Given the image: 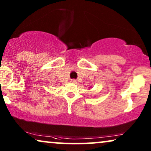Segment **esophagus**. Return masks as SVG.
<instances>
[{"label": "esophagus", "instance_id": "obj_1", "mask_svg": "<svg viewBox=\"0 0 151 151\" xmlns=\"http://www.w3.org/2000/svg\"><path fill=\"white\" fill-rule=\"evenodd\" d=\"M71 82H72V83H76V80H72Z\"/></svg>", "mask_w": 151, "mask_h": 151}]
</instances>
